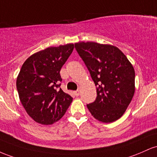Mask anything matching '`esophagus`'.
<instances>
[{
    "label": "esophagus",
    "instance_id": "1",
    "mask_svg": "<svg viewBox=\"0 0 157 157\" xmlns=\"http://www.w3.org/2000/svg\"><path fill=\"white\" fill-rule=\"evenodd\" d=\"M74 94H75V96H78L79 94H80V91H79V90H76V91H75V92H74Z\"/></svg>",
    "mask_w": 157,
    "mask_h": 157
}]
</instances>
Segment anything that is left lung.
<instances>
[{"mask_svg": "<svg viewBox=\"0 0 157 157\" xmlns=\"http://www.w3.org/2000/svg\"><path fill=\"white\" fill-rule=\"evenodd\" d=\"M96 86L97 96L87 107L96 119L105 123L122 117L135 93L133 65L119 48L96 42L75 44Z\"/></svg>", "mask_w": 157, "mask_h": 157, "instance_id": "1", "label": "left lung"}]
</instances>
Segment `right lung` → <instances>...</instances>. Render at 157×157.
Masks as SVG:
<instances>
[{
  "label": "right lung",
  "instance_id": "obj_1",
  "mask_svg": "<svg viewBox=\"0 0 157 157\" xmlns=\"http://www.w3.org/2000/svg\"><path fill=\"white\" fill-rule=\"evenodd\" d=\"M74 49L73 44L50 47L29 56L17 77L19 98L28 115L49 125L64 115L73 98L60 88V70Z\"/></svg>",
  "mask_w": 157,
  "mask_h": 157
}]
</instances>
